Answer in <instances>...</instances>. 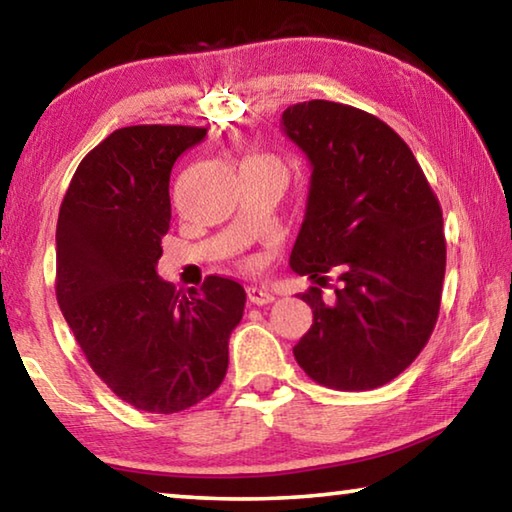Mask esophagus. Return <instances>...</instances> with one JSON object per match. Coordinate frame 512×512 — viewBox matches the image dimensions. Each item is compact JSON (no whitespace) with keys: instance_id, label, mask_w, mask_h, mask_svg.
<instances>
[{"instance_id":"esophagus-1","label":"esophagus","mask_w":512,"mask_h":512,"mask_svg":"<svg viewBox=\"0 0 512 512\" xmlns=\"http://www.w3.org/2000/svg\"><path fill=\"white\" fill-rule=\"evenodd\" d=\"M246 296H248V302H253V305H268V302L275 300V293L271 289L257 287V284L246 289Z\"/></svg>"}]
</instances>
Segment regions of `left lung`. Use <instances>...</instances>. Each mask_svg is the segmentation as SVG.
I'll return each mask as SVG.
<instances>
[{
  "label": "left lung",
  "instance_id": "left-lung-1",
  "mask_svg": "<svg viewBox=\"0 0 512 512\" xmlns=\"http://www.w3.org/2000/svg\"><path fill=\"white\" fill-rule=\"evenodd\" d=\"M282 126L311 162L291 268L324 286L300 298L314 323L293 354L334 391H372L411 366L436 327L447 244L443 210L413 151L370 112L334 101L289 106Z\"/></svg>",
  "mask_w": 512,
  "mask_h": 512
}]
</instances>
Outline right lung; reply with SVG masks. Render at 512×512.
<instances>
[{"label": "right lung", "mask_w": 512, "mask_h": 512, "mask_svg": "<svg viewBox=\"0 0 512 512\" xmlns=\"http://www.w3.org/2000/svg\"><path fill=\"white\" fill-rule=\"evenodd\" d=\"M198 126H126L85 155L56 228V298L76 343L119 400L178 413L221 386L244 316L239 282L207 275L178 291L155 273L171 221L173 162Z\"/></svg>", "instance_id": "1"}]
</instances>
